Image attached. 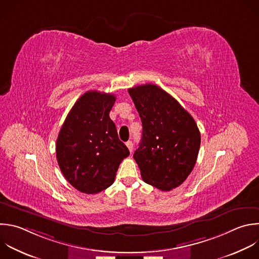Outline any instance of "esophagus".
Here are the masks:
<instances>
[{"label":"esophagus","instance_id":"34e87169","mask_svg":"<svg viewBox=\"0 0 259 259\" xmlns=\"http://www.w3.org/2000/svg\"><path fill=\"white\" fill-rule=\"evenodd\" d=\"M126 145H127L129 151L132 153V151H133V143H132V141H130V140L127 141V142H126Z\"/></svg>","mask_w":259,"mask_h":259}]
</instances>
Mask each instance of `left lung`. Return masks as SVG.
<instances>
[{
  "label": "left lung",
  "instance_id": "8db88e82",
  "mask_svg": "<svg viewBox=\"0 0 259 259\" xmlns=\"http://www.w3.org/2000/svg\"><path fill=\"white\" fill-rule=\"evenodd\" d=\"M128 93L142 122L133 157L143 181L161 191L180 186L192 171L200 147L194 119L157 85H139Z\"/></svg>",
  "mask_w": 259,
  "mask_h": 259
}]
</instances>
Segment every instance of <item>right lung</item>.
Wrapping results in <instances>:
<instances>
[{"mask_svg": "<svg viewBox=\"0 0 259 259\" xmlns=\"http://www.w3.org/2000/svg\"><path fill=\"white\" fill-rule=\"evenodd\" d=\"M115 102L112 94L85 93L59 132V166L66 180L80 192L96 194L110 187L121 161L130 154L110 118Z\"/></svg>", "mask_w": 259, "mask_h": 259, "instance_id": "right-lung-1", "label": "right lung"}]
</instances>
